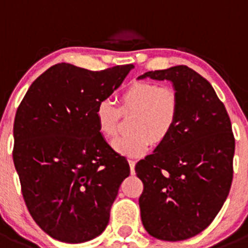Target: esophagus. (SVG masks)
Returning a JSON list of instances; mask_svg holds the SVG:
<instances>
[{"label":"esophagus","mask_w":248,"mask_h":248,"mask_svg":"<svg viewBox=\"0 0 248 248\" xmlns=\"http://www.w3.org/2000/svg\"><path fill=\"white\" fill-rule=\"evenodd\" d=\"M129 161V166H130V172L131 174H135V160H133V159H130V160H128Z\"/></svg>","instance_id":"34e87169"}]
</instances>
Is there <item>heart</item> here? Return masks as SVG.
<instances>
[{"instance_id":"obj_1","label":"heart","mask_w":248,"mask_h":248,"mask_svg":"<svg viewBox=\"0 0 248 248\" xmlns=\"http://www.w3.org/2000/svg\"><path fill=\"white\" fill-rule=\"evenodd\" d=\"M120 107L100 100L95 107V122L100 134L110 139L117 134L122 113L134 114L130 120L133 133L117 138L113 149L126 156L146 154L153 143L160 144L171 134L180 114L176 91L151 82H133L119 95Z\"/></svg>"}]
</instances>
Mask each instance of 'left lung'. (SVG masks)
Wrapping results in <instances>:
<instances>
[{"label":"left lung","instance_id":"obj_1","mask_svg":"<svg viewBox=\"0 0 248 248\" xmlns=\"http://www.w3.org/2000/svg\"><path fill=\"white\" fill-rule=\"evenodd\" d=\"M170 80L180 114L168 139L140 160L141 221L153 237L181 241L209 226L226 201L233 176L231 120L212 85L186 65L146 72L139 79Z\"/></svg>","mask_w":248,"mask_h":248}]
</instances>
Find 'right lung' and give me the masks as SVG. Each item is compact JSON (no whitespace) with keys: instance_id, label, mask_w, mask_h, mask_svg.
I'll return each instance as SVG.
<instances>
[{"instance_id":"add662e5","label":"right lung","mask_w":248,"mask_h":248,"mask_svg":"<svg viewBox=\"0 0 248 248\" xmlns=\"http://www.w3.org/2000/svg\"><path fill=\"white\" fill-rule=\"evenodd\" d=\"M133 68L93 72L58 63L31 84L17 109L13 163L31 216L50 237L80 244L108 225L130 168L99 133L94 111Z\"/></svg>"}]
</instances>
